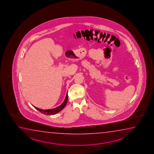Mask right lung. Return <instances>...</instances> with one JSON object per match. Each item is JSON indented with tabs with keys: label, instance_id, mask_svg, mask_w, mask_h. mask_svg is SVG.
Listing matches in <instances>:
<instances>
[{
	"label": "right lung",
	"instance_id": "1",
	"mask_svg": "<svg viewBox=\"0 0 154 154\" xmlns=\"http://www.w3.org/2000/svg\"><path fill=\"white\" fill-rule=\"evenodd\" d=\"M67 101H68V93L66 94V97H65V99H64L63 102L60 106H57L55 108L48 109V110H43V109H39V108H37L35 106H34V107H35V108L37 110H38V111H40V112H42V114H45V115H55V114L59 112L60 111L64 108L65 106H66Z\"/></svg>",
	"mask_w": 154,
	"mask_h": 154
}]
</instances>
